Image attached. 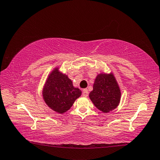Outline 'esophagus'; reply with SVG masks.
<instances>
[{"instance_id": "1", "label": "esophagus", "mask_w": 160, "mask_h": 160, "mask_svg": "<svg viewBox=\"0 0 160 160\" xmlns=\"http://www.w3.org/2000/svg\"><path fill=\"white\" fill-rule=\"evenodd\" d=\"M88 94H89V92H88V89H84L82 90V96H83V97H88Z\"/></svg>"}]
</instances>
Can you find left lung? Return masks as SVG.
<instances>
[{
    "label": "left lung",
    "mask_w": 160,
    "mask_h": 160,
    "mask_svg": "<svg viewBox=\"0 0 160 160\" xmlns=\"http://www.w3.org/2000/svg\"><path fill=\"white\" fill-rule=\"evenodd\" d=\"M120 97V89L113 74L97 75L89 98L98 110L103 112L114 110L119 105Z\"/></svg>",
    "instance_id": "left-lung-1"
}]
</instances>
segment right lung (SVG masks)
Masks as SVG:
<instances>
[{"label":"right lung","mask_w":160,"mask_h":160,"mask_svg":"<svg viewBox=\"0 0 160 160\" xmlns=\"http://www.w3.org/2000/svg\"><path fill=\"white\" fill-rule=\"evenodd\" d=\"M78 88L72 86L67 75L55 68L49 75L43 89V98L47 105L54 111L63 113L71 108L75 101L80 97Z\"/></svg>","instance_id":"right-lung-1"}]
</instances>
